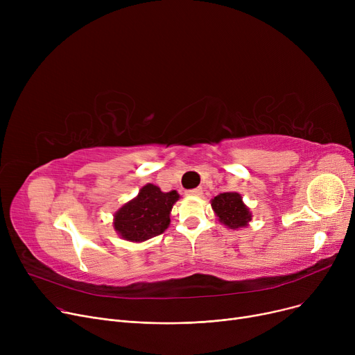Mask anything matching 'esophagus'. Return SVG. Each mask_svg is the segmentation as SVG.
<instances>
[{
  "instance_id": "1",
  "label": "esophagus",
  "mask_w": 355,
  "mask_h": 355,
  "mask_svg": "<svg viewBox=\"0 0 355 355\" xmlns=\"http://www.w3.org/2000/svg\"><path fill=\"white\" fill-rule=\"evenodd\" d=\"M187 194H189V196H193V197H198V196H201V194H202V189H201V187H198V189L189 190V191H187Z\"/></svg>"
}]
</instances>
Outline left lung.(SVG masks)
<instances>
[{
	"mask_svg": "<svg viewBox=\"0 0 355 355\" xmlns=\"http://www.w3.org/2000/svg\"><path fill=\"white\" fill-rule=\"evenodd\" d=\"M211 209L221 225L232 230L248 227L252 221V213L236 191L221 193L211 198Z\"/></svg>",
	"mask_w": 355,
	"mask_h": 355,
	"instance_id": "8db88e82",
	"label": "left lung"
}]
</instances>
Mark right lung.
<instances>
[{
	"instance_id": "right-lung-1",
	"label": "right lung",
	"mask_w": 355,
	"mask_h": 355,
	"mask_svg": "<svg viewBox=\"0 0 355 355\" xmlns=\"http://www.w3.org/2000/svg\"><path fill=\"white\" fill-rule=\"evenodd\" d=\"M180 194L164 193L154 184H145L138 196L125 202L114 214V229L121 239L141 243L164 233L170 226V214Z\"/></svg>"
}]
</instances>
